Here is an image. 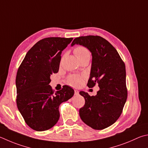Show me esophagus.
<instances>
[{
    "instance_id": "esophagus-1",
    "label": "esophagus",
    "mask_w": 148,
    "mask_h": 148,
    "mask_svg": "<svg viewBox=\"0 0 148 148\" xmlns=\"http://www.w3.org/2000/svg\"><path fill=\"white\" fill-rule=\"evenodd\" d=\"M79 95V90L75 89L74 90V95L77 96V95Z\"/></svg>"
}]
</instances>
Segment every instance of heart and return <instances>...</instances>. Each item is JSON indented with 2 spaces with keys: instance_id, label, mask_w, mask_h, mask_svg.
<instances>
[{
  "instance_id": "heart-1",
  "label": "heart",
  "mask_w": 148,
  "mask_h": 148,
  "mask_svg": "<svg viewBox=\"0 0 148 148\" xmlns=\"http://www.w3.org/2000/svg\"><path fill=\"white\" fill-rule=\"evenodd\" d=\"M74 53L76 55L78 60L84 58H90V54L89 51L88 50L87 48L82 46H79L75 48ZM68 82L70 85L74 87H77L82 83V77L77 75H73L69 77Z\"/></svg>"
}]
</instances>
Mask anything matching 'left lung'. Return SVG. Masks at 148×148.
<instances>
[{
  "label": "left lung",
  "mask_w": 148,
  "mask_h": 148,
  "mask_svg": "<svg viewBox=\"0 0 148 148\" xmlns=\"http://www.w3.org/2000/svg\"><path fill=\"white\" fill-rule=\"evenodd\" d=\"M79 45L92 54L88 87L98 83L96 96L80 91L85 98L79 116L85 124L94 130H103L116 122L122 112L127 96L124 63L117 50L103 37L98 36L75 38L71 47Z\"/></svg>",
  "instance_id": "8db88e82"
}]
</instances>
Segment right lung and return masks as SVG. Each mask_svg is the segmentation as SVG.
Masks as SVG:
<instances>
[{
	"mask_svg": "<svg viewBox=\"0 0 148 148\" xmlns=\"http://www.w3.org/2000/svg\"><path fill=\"white\" fill-rule=\"evenodd\" d=\"M73 38L48 37L35 44L26 53L16 76L17 106L27 125L34 130H49L60 119L59 106L73 96L67 85L53 92L50 76L60 68L62 51Z\"/></svg>",
	"mask_w": 148,
	"mask_h": 148,
	"instance_id": "add662e5",
	"label": "right lung"
}]
</instances>
